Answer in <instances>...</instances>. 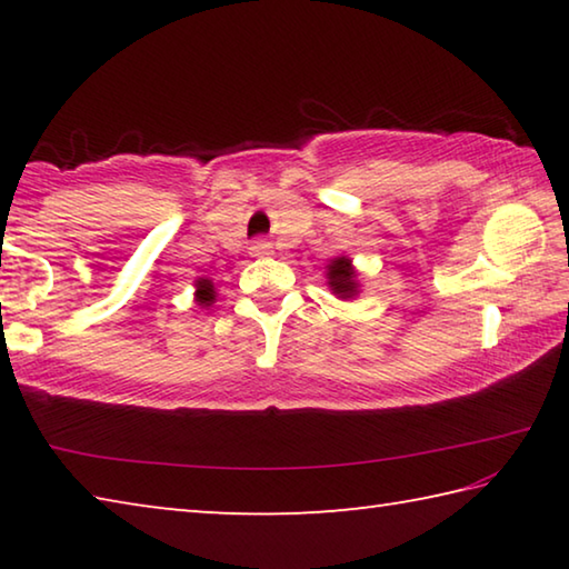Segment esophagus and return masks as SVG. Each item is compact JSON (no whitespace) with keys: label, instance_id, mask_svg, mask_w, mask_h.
<instances>
[{"label":"esophagus","instance_id":"obj_1","mask_svg":"<svg viewBox=\"0 0 569 569\" xmlns=\"http://www.w3.org/2000/svg\"><path fill=\"white\" fill-rule=\"evenodd\" d=\"M253 256H266L268 253V243H263V240H258V243H253Z\"/></svg>","mask_w":569,"mask_h":569}]
</instances>
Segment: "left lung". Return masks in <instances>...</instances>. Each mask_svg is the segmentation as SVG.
<instances>
[{
	"label": "left lung",
	"mask_w": 569,
	"mask_h": 569,
	"mask_svg": "<svg viewBox=\"0 0 569 569\" xmlns=\"http://www.w3.org/2000/svg\"><path fill=\"white\" fill-rule=\"evenodd\" d=\"M326 278H329V288L333 296L343 298V301H351V298L359 296V281H356V271L346 256L333 258V261L326 266Z\"/></svg>",
	"instance_id": "8db88e82"
}]
</instances>
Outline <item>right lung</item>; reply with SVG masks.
Listing matches in <instances>:
<instances>
[{
  "label": "right lung",
  "mask_w": 569,
  "mask_h": 569,
  "mask_svg": "<svg viewBox=\"0 0 569 569\" xmlns=\"http://www.w3.org/2000/svg\"><path fill=\"white\" fill-rule=\"evenodd\" d=\"M196 303L198 306H213L216 303V286L210 278H198L196 281Z\"/></svg>",
  "instance_id": "obj_1"
}]
</instances>
